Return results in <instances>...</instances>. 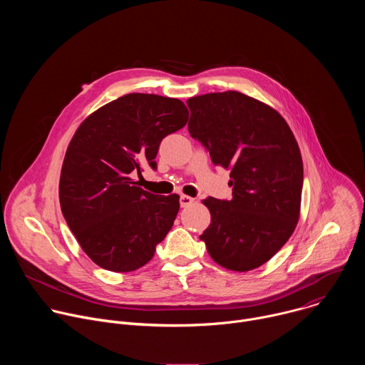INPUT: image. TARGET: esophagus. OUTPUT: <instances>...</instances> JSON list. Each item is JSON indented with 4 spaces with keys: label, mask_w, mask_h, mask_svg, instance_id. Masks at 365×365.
Wrapping results in <instances>:
<instances>
[{
    "label": "esophagus",
    "mask_w": 365,
    "mask_h": 365,
    "mask_svg": "<svg viewBox=\"0 0 365 365\" xmlns=\"http://www.w3.org/2000/svg\"><path fill=\"white\" fill-rule=\"evenodd\" d=\"M193 202H195V199L190 197V196H187V195H182V196H180V206H182V207L190 206Z\"/></svg>",
    "instance_id": "esophagus-1"
}]
</instances>
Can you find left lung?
Segmentation results:
<instances>
[{
	"mask_svg": "<svg viewBox=\"0 0 365 365\" xmlns=\"http://www.w3.org/2000/svg\"><path fill=\"white\" fill-rule=\"evenodd\" d=\"M187 130L230 170L232 199H203L211 224L200 240L220 266L250 272L267 263L292 237L300 215L303 162L284 118L237 91L186 101Z\"/></svg>",
	"mask_w": 365,
	"mask_h": 365,
	"instance_id": "1",
	"label": "left lung"
}]
</instances>
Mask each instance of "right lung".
Listing matches in <instances>:
<instances>
[{
    "mask_svg": "<svg viewBox=\"0 0 365 365\" xmlns=\"http://www.w3.org/2000/svg\"><path fill=\"white\" fill-rule=\"evenodd\" d=\"M176 98L127 93L86 117L73 134L61 172L62 214L99 267L128 273L147 264L179 212V195L141 189L133 176L155 168L162 140L186 125Z\"/></svg>",
    "mask_w": 365,
    "mask_h": 365,
    "instance_id": "obj_1",
    "label": "right lung"
}]
</instances>
